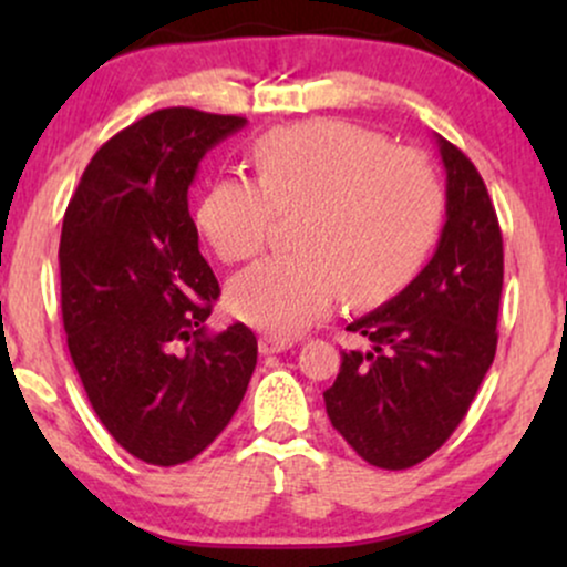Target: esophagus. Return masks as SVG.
I'll return each mask as SVG.
<instances>
[{"label": "esophagus", "mask_w": 567, "mask_h": 567, "mask_svg": "<svg viewBox=\"0 0 567 567\" xmlns=\"http://www.w3.org/2000/svg\"><path fill=\"white\" fill-rule=\"evenodd\" d=\"M290 347H292V338H282V336H261V341H258L261 354H279V351Z\"/></svg>", "instance_id": "1"}]
</instances>
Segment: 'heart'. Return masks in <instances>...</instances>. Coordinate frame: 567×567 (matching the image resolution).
I'll list each match as a JSON object with an SVG mask.
<instances>
[{
	"label": "heart",
	"instance_id": "heart-1",
	"mask_svg": "<svg viewBox=\"0 0 567 567\" xmlns=\"http://www.w3.org/2000/svg\"><path fill=\"white\" fill-rule=\"evenodd\" d=\"M258 184L213 181L197 205V229L224 264L256 256L277 216H298L290 256L237 275L226 303L237 320L292 336L349 306H379L405 290L437 245L445 194L437 173L410 148L349 122L277 127L252 146Z\"/></svg>",
	"mask_w": 567,
	"mask_h": 567
}]
</instances>
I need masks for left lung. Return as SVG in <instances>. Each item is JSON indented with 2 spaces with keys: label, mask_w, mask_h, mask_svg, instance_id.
I'll return each instance as SVG.
<instances>
[{
  "label": "left lung",
  "mask_w": 567,
  "mask_h": 567,
  "mask_svg": "<svg viewBox=\"0 0 567 567\" xmlns=\"http://www.w3.org/2000/svg\"><path fill=\"white\" fill-rule=\"evenodd\" d=\"M445 165V226L405 290L349 324L368 349L343 351L324 392L330 424L381 470H408L464 421L496 357L504 243L487 188L464 152L434 135Z\"/></svg>",
  "instance_id": "obj_1"
}]
</instances>
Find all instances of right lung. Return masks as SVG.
<instances>
[{
  "mask_svg": "<svg viewBox=\"0 0 567 567\" xmlns=\"http://www.w3.org/2000/svg\"><path fill=\"white\" fill-rule=\"evenodd\" d=\"M245 125L184 106L143 116L97 148L63 216L71 362L109 434L154 466L205 451L256 370L250 328L207 333L220 288L188 216L202 157Z\"/></svg>",
  "mask_w": 567,
  "mask_h": 567,
  "instance_id": "add662e5",
  "label": "right lung"
}]
</instances>
